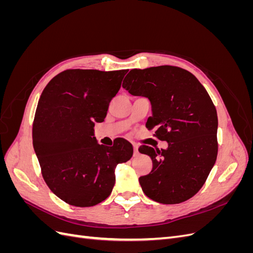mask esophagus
I'll list each match as a JSON object with an SVG mask.
<instances>
[{
    "label": "esophagus",
    "mask_w": 253,
    "mask_h": 253,
    "mask_svg": "<svg viewBox=\"0 0 253 253\" xmlns=\"http://www.w3.org/2000/svg\"><path fill=\"white\" fill-rule=\"evenodd\" d=\"M133 148H134V153H135V154H137V153H138V145L134 144Z\"/></svg>",
    "instance_id": "1"
}]
</instances>
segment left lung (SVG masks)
Here are the masks:
<instances>
[{"instance_id":"obj_1","label":"left lung","mask_w":253,"mask_h":253,"mask_svg":"<svg viewBox=\"0 0 253 253\" xmlns=\"http://www.w3.org/2000/svg\"><path fill=\"white\" fill-rule=\"evenodd\" d=\"M122 87L147 97L152 116L147 127L155 128L166 150L141 145L151 157L152 171L139 177L143 193L160 204L173 205L194 196L208 177L217 156V113L209 94L193 74L162 65L132 70Z\"/></svg>"}]
</instances>
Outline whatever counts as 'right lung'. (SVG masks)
<instances>
[{"label": "right lung", "mask_w": 253, "mask_h": 253, "mask_svg": "<svg viewBox=\"0 0 253 253\" xmlns=\"http://www.w3.org/2000/svg\"><path fill=\"white\" fill-rule=\"evenodd\" d=\"M127 70H66L45 86L33 125V144L43 178L65 203L91 207L108 198L115 169L133 155L127 140L99 144L95 122H102Z\"/></svg>", "instance_id": "obj_1"}]
</instances>
